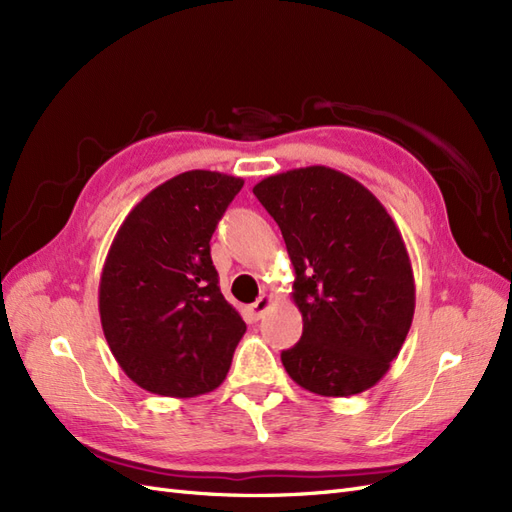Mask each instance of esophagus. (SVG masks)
<instances>
[{"label": "esophagus", "instance_id": "esophagus-1", "mask_svg": "<svg viewBox=\"0 0 512 512\" xmlns=\"http://www.w3.org/2000/svg\"><path fill=\"white\" fill-rule=\"evenodd\" d=\"M271 303H273V299L269 297V294H262V297H260L256 303H252V305H250V314H252V318H254V320L262 318V314L267 312V309L271 307Z\"/></svg>", "mask_w": 512, "mask_h": 512}]
</instances>
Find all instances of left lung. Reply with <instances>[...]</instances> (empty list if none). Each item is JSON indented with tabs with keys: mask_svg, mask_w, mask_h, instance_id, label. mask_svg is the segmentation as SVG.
I'll return each mask as SVG.
<instances>
[{
	"mask_svg": "<svg viewBox=\"0 0 512 512\" xmlns=\"http://www.w3.org/2000/svg\"><path fill=\"white\" fill-rule=\"evenodd\" d=\"M282 230L303 335L282 352L288 376L324 397L371 389L406 342L414 275L384 205L356 179L305 166L254 185Z\"/></svg>",
	"mask_w": 512,
	"mask_h": 512,
	"instance_id": "8db88e82",
	"label": "left lung"
}]
</instances>
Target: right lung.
<instances>
[{"label":"right lung","mask_w":512,"mask_h":512,"mask_svg":"<svg viewBox=\"0 0 512 512\" xmlns=\"http://www.w3.org/2000/svg\"><path fill=\"white\" fill-rule=\"evenodd\" d=\"M241 177L188 170L164 181L119 226L100 275L102 331L126 376L164 397L224 382L245 322L220 292L211 235Z\"/></svg>","instance_id":"right-lung-1"}]
</instances>
